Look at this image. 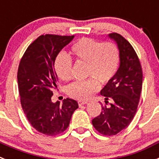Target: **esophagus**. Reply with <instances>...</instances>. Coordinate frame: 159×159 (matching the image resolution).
I'll use <instances>...</instances> for the list:
<instances>
[{
    "label": "esophagus",
    "mask_w": 159,
    "mask_h": 159,
    "mask_svg": "<svg viewBox=\"0 0 159 159\" xmlns=\"http://www.w3.org/2000/svg\"><path fill=\"white\" fill-rule=\"evenodd\" d=\"M87 103H88V102H87V101H81V100L78 101V104L80 107H81L82 105L87 104Z\"/></svg>",
    "instance_id": "esophagus-1"
}]
</instances>
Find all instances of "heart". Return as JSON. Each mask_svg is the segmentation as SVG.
<instances>
[{
	"label": "heart",
	"instance_id": "obj_1",
	"mask_svg": "<svg viewBox=\"0 0 159 159\" xmlns=\"http://www.w3.org/2000/svg\"><path fill=\"white\" fill-rule=\"evenodd\" d=\"M70 55L77 62L86 64L87 80L75 81L67 87L66 92L71 98L85 100L99 90V84H107L118 71L120 52L116 43L97 41L92 38H81L71 48ZM72 61L69 57L58 55L54 61V70L57 76L64 81L71 76Z\"/></svg>",
	"mask_w": 159,
	"mask_h": 159
}]
</instances>
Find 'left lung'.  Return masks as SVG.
I'll return each instance as SVG.
<instances>
[{
  "instance_id": "obj_1",
  "label": "left lung",
  "mask_w": 159,
  "mask_h": 159,
  "mask_svg": "<svg viewBox=\"0 0 159 159\" xmlns=\"http://www.w3.org/2000/svg\"><path fill=\"white\" fill-rule=\"evenodd\" d=\"M109 37L117 43L120 64L116 75L101 90L106 104H102L100 115L92 119L95 130L107 136L116 135L128 127L137 111L143 85L141 64L131 44L116 32ZM108 99L112 102L109 106Z\"/></svg>"
}]
</instances>
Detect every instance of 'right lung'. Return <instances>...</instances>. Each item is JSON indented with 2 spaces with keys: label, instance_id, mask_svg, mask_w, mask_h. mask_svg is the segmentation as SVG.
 I'll return each instance as SVG.
<instances>
[{
  "label": "right lung",
  "instance_id": "right-lung-1",
  "mask_svg": "<svg viewBox=\"0 0 159 159\" xmlns=\"http://www.w3.org/2000/svg\"><path fill=\"white\" fill-rule=\"evenodd\" d=\"M73 38L74 36L41 35L28 47L18 67L22 109L32 127L46 135L64 132L69 126L73 112L79 107L76 101L68 98L62 104L52 101L58 80L54 61Z\"/></svg>",
  "mask_w": 159,
  "mask_h": 159
}]
</instances>
